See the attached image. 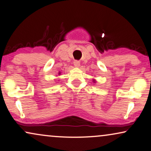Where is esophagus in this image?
Listing matches in <instances>:
<instances>
[{"label":"esophagus","instance_id":"1","mask_svg":"<svg viewBox=\"0 0 151 151\" xmlns=\"http://www.w3.org/2000/svg\"><path fill=\"white\" fill-rule=\"evenodd\" d=\"M74 65L75 67H77V68H78V67L80 66V61H79V60H74Z\"/></svg>","mask_w":151,"mask_h":151}]
</instances>
